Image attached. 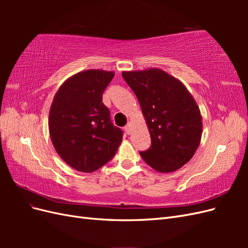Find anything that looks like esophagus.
I'll return each mask as SVG.
<instances>
[{
  "label": "esophagus",
  "instance_id": "1",
  "mask_svg": "<svg viewBox=\"0 0 248 248\" xmlns=\"http://www.w3.org/2000/svg\"><path fill=\"white\" fill-rule=\"evenodd\" d=\"M131 126H132V124L131 123H128L127 124L126 126H125V131H126V133L127 134H130V132H131Z\"/></svg>",
  "mask_w": 248,
  "mask_h": 248
}]
</instances>
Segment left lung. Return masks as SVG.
I'll return each mask as SVG.
<instances>
[{
  "mask_svg": "<svg viewBox=\"0 0 248 248\" xmlns=\"http://www.w3.org/2000/svg\"><path fill=\"white\" fill-rule=\"evenodd\" d=\"M145 117L151 147L140 152L147 164L159 172L182 168L196 153L202 138L198 104L178 78L159 68L123 71Z\"/></svg>",
  "mask_w": 248,
  "mask_h": 248,
  "instance_id": "obj_1",
  "label": "left lung"
}]
</instances>
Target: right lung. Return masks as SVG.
<instances>
[{
    "instance_id": "right-lung-1",
    "label": "right lung",
    "mask_w": 248,
    "mask_h": 248,
    "mask_svg": "<svg viewBox=\"0 0 248 248\" xmlns=\"http://www.w3.org/2000/svg\"><path fill=\"white\" fill-rule=\"evenodd\" d=\"M115 72L89 69L67 78L51 102L48 130L61 158L74 170L91 172L112 159L123 131L110 122L102 94Z\"/></svg>"
}]
</instances>
